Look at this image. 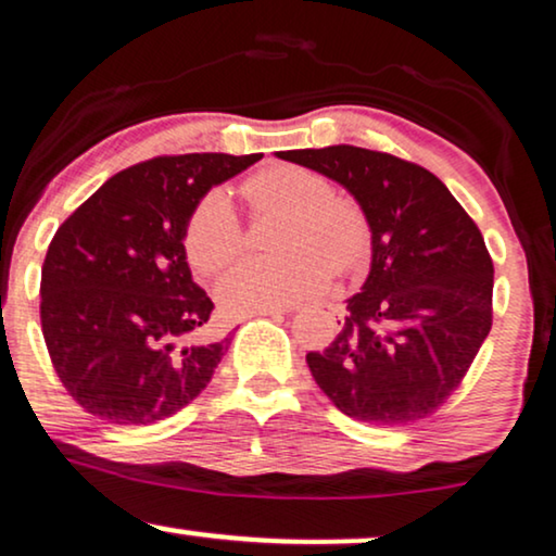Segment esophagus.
Listing matches in <instances>:
<instances>
[{
    "mask_svg": "<svg viewBox=\"0 0 556 556\" xmlns=\"http://www.w3.org/2000/svg\"><path fill=\"white\" fill-rule=\"evenodd\" d=\"M287 307L285 309H269V312H262V315H254V317H267V315H271V317H279V315H287Z\"/></svg>",
    "mask_w": 556,
    "mask_h": 556,
    "instance_id": "34e87169",
    "label": "esophagus"
}]
</instances>
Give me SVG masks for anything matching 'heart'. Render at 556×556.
Segmentation results:
<instances>
[{
	"mask_svg": "<svg viewBox=\"0 0 556 556\" xmlns=\"http://www.w3.org/2000/svg\"><path fill=\"white\" fill-rule=\"evenodd\" d=\"M262 211H279L275 260H249L218 279L216 300L229 317L285 309L323 292L330 269L348 275L367 252L365 218L353 203L332 197L323 176L300 166H269L247 184ZM186 252L203 275H216L244 249V226L229 193L211 189L191 208L184 231Z\"/></svg>",
	"mask_w": 556,
	"mask_h": 556,
	"instance_id": "heart-1",
	"label": "heart"
}]
</instances>
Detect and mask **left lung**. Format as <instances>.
Returning <instances> with one entry per match:
<instances>
[{"instance_id":"obj_1","label":"left lung","mask_w":556,"mask_h":556,"mask_svg":"<svg viewBox=\"0 0 556 556\" xmlns=\"http://www.w3.org/2000/svg\"><path fill=\"white\" fill-rule=\"evenodd\" d=\"M353 193L372 264L330 345L307 353L334 408L370 426L431 416L466 378L491 330L494 262L473 218L418 163L357 146L281 151Z\"/></svg>"}]
</instances>
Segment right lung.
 <instances>
[{
  "label": "right lung",
  "mask_w": 556,
  "mask_h": 556,
  "mask_svg": "<svg viewBox=\"0 0 556 556\" xmlns=\"http://www.w3.org/2000/svg\"><path fill=\"white\" fill-rule=\"evenodd\" d=\"M262 153L159 155L115 174L47 249L40 319L73 401L113 426H151L208 386L229 338H208L214 302L191 279L184 231L211 186Z\"/></svg>",
  "instance_id": "right-lung-1"
}]
</instances>
